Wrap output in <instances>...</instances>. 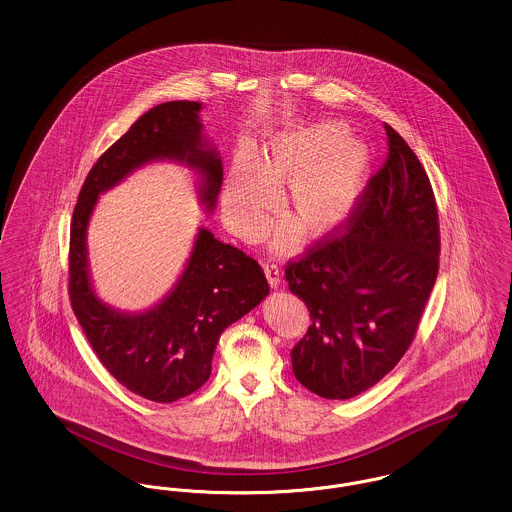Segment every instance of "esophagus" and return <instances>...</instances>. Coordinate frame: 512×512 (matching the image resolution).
I'll list each match as a JSON object with an SVG mask.
<instances>
[{"label":"esophagus","instance_id":"34e87169","mask_svg":"<svg viewBox=\"0 0 512 512\" xmlns=\"http://www.w3.org/2000/svg\"><path fill=\"white\" fill-rule=\"evenodd\" d=\"M265 274H267L268 284L272 286V288H278L280 286V282H282V276H280V268L278 265L274 263V261H267L265 265Z\"/></svg>","mask_w":512,"mask_h":512}]
</instances>
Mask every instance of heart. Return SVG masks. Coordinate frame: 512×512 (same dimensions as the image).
<instances>
[{"instance_id":"b5f03b06","label":"heart","mask_w":512,"mask_h":512,"mask_svg":"<svg viewBox=\"0 0 512 512\" xmlns=\"http://www.w3.org/2000/svg\"><path fill=\"white\" fill-rule=\"evenodd\" d=\"M343 136L338 124H318L274 142L255 163L236 165L222 192L230 228L242 238L259 236L278 190L290 181L284 207L301 234L317 240L338 230L363 194L368 172L366 147ZM286 236L288 226L280 240Z\"/></svg>"}]
</instances>
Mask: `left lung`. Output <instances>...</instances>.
Returning a JSON list of instances; mask_svg holds the SVG:
<instances>
[{
  "label": "left lung",
  "instance_id": "1",
  "mask_svg": "<svg viewBox=\"0 0 512 512\" xmlns=\"http://www.w3.org/2000/svg\"><path fill=\"white\" fill-rule=\"evenodd\" d=\"M390 153L345 224L286 263L313 324L293 374L324 399L378 384L411 347L439 270L438 205L409 144L386 124Z\"/></svg>",
  "mask_w": 512,
  "mask_h": 512
}]
</instances>
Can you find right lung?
I'll list each match as a JSON object with an SVG mask.
<instances>
[{
  "instance_id": "1",
  "label": "right lung",
  "mask_w": 512,
  "mask_h": 512,
  "mask_svg": "<svg viewBox=\"0 0 512 512\" xmlns=\"http://www.w3.org/2000/svg\"><path fill=\"white\" fill-rule=\"evenodd\" d=\"M197 101L151 107L88 172L74 205L69 242V297L74 315L101 365L126 390L172 403L199 390L209 374L220 334L255 309L268 293L259 263L201 228L188 267L159 305L124 315L92 290L86 228L98 195L153 159H176L203 174L201 201L215 207L222 184L219 153L201 138Z\"/></svg>"
}]
</instances>
